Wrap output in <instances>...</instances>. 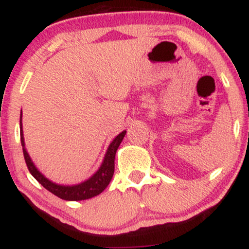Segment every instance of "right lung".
<instances>
[{"mask_svg":"<svg viewBox=\"0 0 249 249\" xmlns=\"http://www.w3.org/2000/svg\"><path fill=\"white\" fill-rule=\"evenodd\" d=\"M19 128H21V144L22 147H23L24 160L28 166V170H29V172L31 173V176H33L34 178L45 188V190H48L49 192L55 194L58 198L64 200H71V201L90 199L92 198V196H98L99 193H102L103 191L107 188V185L110 184L111 179H112L113 172H115L116 152L117 150H118L119 145H121L123 138H124L125 133H126V131H123L122 133H119L118 136L113 139V142H111L110 146L107 148V152L105 154L104 161H103L101 168H99L90 179H88L87 181L82 182V184L79 185H75V186H62V185H57L55 182H51L50 180H48L43 174H41L37 171L35 165L31 161L27 150L24 148L23 132H22V119L19 121Z\"/></svg>","mask_w":249,"mask_h":249,"instance_id":"obj_1","label":"right lung"}]
</instances>
